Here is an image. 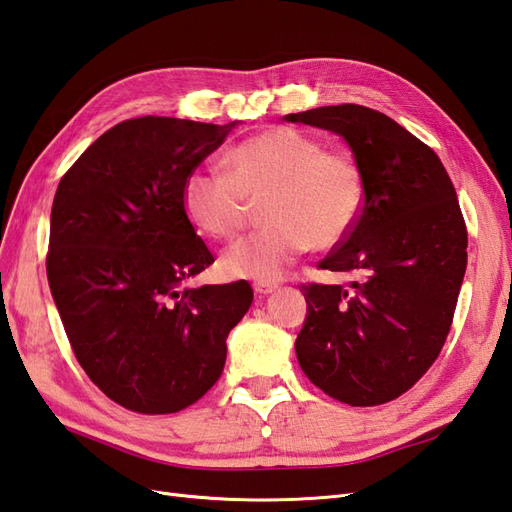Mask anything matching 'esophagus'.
Instances as JSON below:
<instances>
[{
  "label": "esophagus",
  "mask_w": 512,
  "mask_h": 512,
  "mask_svg": "<svg viewBox=\"0 0 512 512\" xmlns=\"http://www.w3.org/2000/svg\"><path fill=\"white\" fill-rule=\"evenodd\" d=\"M276 289H278L276 282H256V284H254V291H256L258 295H269V293H273Z\"/></svg>",
  "instance_id": "obj_1"
}]
</instances>
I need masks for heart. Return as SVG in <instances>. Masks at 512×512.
Instances as JSON below:
<instances>
[{
	"mask_svg": "<svg viewBox=\"0 0 512 512\" xmlns=\"http://www.w3.org/2000/svg\"><path fill=\"white\" fill-rule=\"evenodd\" d=\"M223 171H193L182 206L197 230L232 239L243 228L247 202L263 204L267 228L230 245L221 267L232 278L278 280L310 247L343 243L365 208V176L350 152L326 149L313 134L269 128L234 145Z\"/></svg>",
	"mask_w": 512,
	"mask_h": 512,
	"instance_id": "b5f03b06",
	"label": "heart"
}]
</instances>
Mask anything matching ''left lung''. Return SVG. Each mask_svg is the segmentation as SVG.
Instances as JSON below:
<instances>
[{"label":"left lung","mask_w":512,"mask_h":512,"mask_svg":"<svg viewBox=\"0 0 512 512\" xmlns=\"http://www.w3.org/2000/svg\"><path fill=\"white\" fill-rule=\"evenodd\" d=\"M284 119L343 136L365 176L363 215L319 263L358 280L302 284L299 367L343 404H386L430 369L452 326L467 269L454 184L426 143L378 110L341 104Z\"/></svg>","instance_id":"1"}]
</instances>
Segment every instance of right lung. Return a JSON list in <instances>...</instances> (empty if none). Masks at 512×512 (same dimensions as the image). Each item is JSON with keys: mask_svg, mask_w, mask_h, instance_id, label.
<instances>
[{"mask_svg": "<svg viewBox=\"0 0 512 512\" xmlns=\"http://www.w3.org/2000/svg\"><path fill=\"white\" fill-rule=\"evenodd\" d=\"M234 126L121 121L58 184L49 289L86 376L134 413L195 404L219 380L228 334L252 306L245 280L182 286L215 263L184 213V182Z\"/></svg>", "mask_w": 512, "mask_h": 512, "instance_id": "obj_1", "label": "right lung"}]
</instances>
